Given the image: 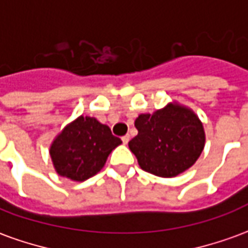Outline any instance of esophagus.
Instances as JSON below:
<instances>
[{
  "label": "esophagus",
  "instance_id": "esophagus-1",
  "mask_svg": "<svg viewBox=\"0 0 248 248\" xmlns=\"http://www.w3.org/2000/svg\"><path fill=\"white\" fill-rule=\"evenodd\" d=\"M129 140H130V135H124V137H122V142H124V145H127V143H129Z\"/></svg>",
  "mask_w": 248,
  "mask_h": 248
}]
</instances>
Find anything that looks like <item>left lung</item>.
Wrapping results in <instances>:
<instances>
[{"label":"left lung","mask_w":248,"mask_h":248,"mask_svg":"<svg viewBox=\"0 0 248 248\" xmlns=\"http://www.w3.org/2000/svg\"><path fill=\"white\" fill-rule=\"evenodd\" d=\"M138 135L129 142L142 170L172 178L197 162L204 147L202 122L191 108L169 103L153 114L135 119Z\"/></svg>","instance_id":"obj_1"}]
</instances>
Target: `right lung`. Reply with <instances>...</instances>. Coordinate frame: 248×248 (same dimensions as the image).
Masks as SVG:
<instances>
[{"mask_svg":"<svg viewBox=\"0 0 248 248\" xmlns=\"http://www.w3.org/2000/svg\"><path fill=\"white\" fill-rule=\"evenodd\" d=\"M121 143L108 126L81 115L57 135L50 156L58 175L83 182L102 170L108 154Z\"/></svg>","mask_w":248,"mask_h":248,"instance_id":"1","label":"right lung"}]
</instances>
